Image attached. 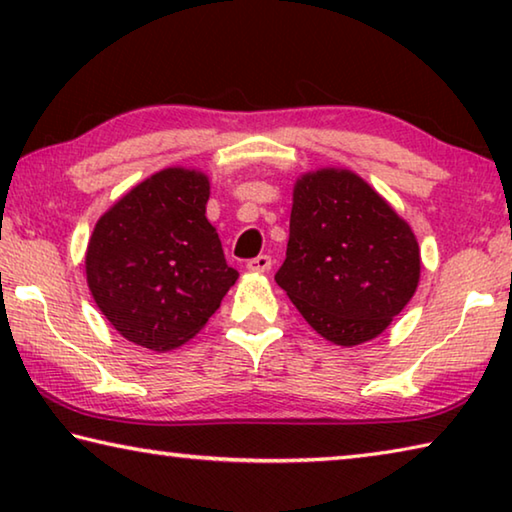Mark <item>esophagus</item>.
Listing matches in <instances>:
<instances>
[{
  "mask_svg": "<svg viewBox=\"0 0 512 512\" xmlns=\"http://www.w3.org/2000/svg\"><path fill=\"white\" fill-rule=\"evenodd\" d=\"M271 264H273L271 257L259 255L255 259H250V262L246 264V268H248L250 273H266V271H271Z\"/></svg>",
  "mask_w": 512,
  "mask_h": 512,
  "instance_id": "34e87169",
  "label": "esophagus"
}]
</instances>
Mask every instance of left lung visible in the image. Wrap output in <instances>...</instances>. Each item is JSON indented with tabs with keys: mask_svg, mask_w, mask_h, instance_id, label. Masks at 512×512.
I'll list each match as a JSON object with an SVG mask.
<instances>
[{
	"mask_svg": "<svg viewBox=\"0 0 512 512\" xmlns=\"http://www.w3.org/2000/svg\"><path fill=\"white\" fill-rule=\"evenodd\" d=\"M420 248L411 225L348 169H320L293 187L287 259L275 282L336 345L379 336L413 298Z\"/></svg>",
	"mask_w": 512,
	"mask_h": 512,
	"instance_id": "obj_1",
	"label": "left lung"
}]
</instances>
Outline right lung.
Returning a JSON list of instances; mask_svg holds the SVG:
<instances>
[{"label": "right lung", "mask_w": 512, "mask_h": 512, "mask_svg": "<svg viewBox=\"0 0 512 512\" xmlns=\"http://www.w3.org/2000/svg\"><path fill=\"white\" fill-rule=\"evenodd\" d=\"M207 198L205 173L169 167L121 196L94 225L88 287L131 343L167 352L194 339L237 282L205 216Z\"/></svg>", "instance_id": "obj_1"}]
</instances>
